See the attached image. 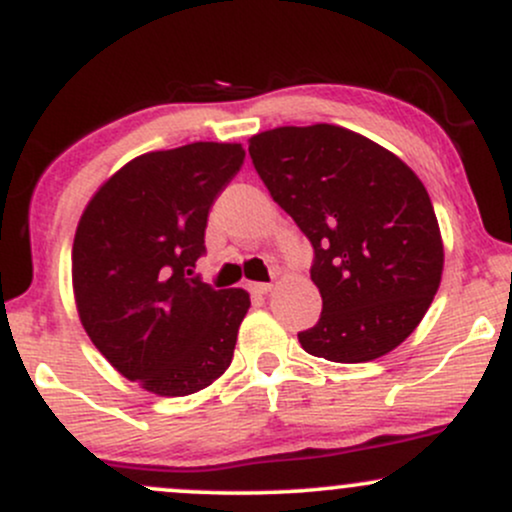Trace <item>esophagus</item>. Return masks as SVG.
Returning a JSON list of instances; mask_svg holds the SVG:
<instances>
[{"instance_id": "esophagus-1", "label": "esophagus", "mask_w": 512, "mask_h": 512, "mask_svg": "<svg viewBox=\"0 0 512 512\" xmlns=\"http://www.w3.org/2000/svg\"><path fill=\"white\" fill-rule=\"evenodd\" d=\"M272 289H274V286H272V284H264V281H260V284H252V286H250V291L257 293V296H267V293L272 291Z\"/></svg>"}]
</instances>
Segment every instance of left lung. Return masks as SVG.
I'll list each match as a JSON object with an SVG mask.
<instances>
[{
	"mask_svg": "<svg viewBox=\"0 0 512 512\" xmlns=\"http://www.w3.org/2000/svg\"><path fill=\"white\" fill-rule=\"evenodd\" d=\"M269 195L315 250L322 296L308 354L366 363L397 349L424 320L443 276L431 197L402 158L339 125L276 127L250 137Z\"/></svg>",
	"mask_w": 512,
	"mask_h": 512,
	"instance_id": "1",
	"label": "left lung"
}]
</instances>
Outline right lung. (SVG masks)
Masks as SVG:
<instances>
[{
	"label": "right lung",
	"instance_id": "add662e5",
	"mask_svg": "<svg viewBox=\"0 0 512 512\" xmlns=\"http://www.w3.org/2000/svg\"><path fill=\"white\" fill-rule=\"evenodd\" d=\"M240 144L149 151L86 204L72 248L79 320L117 373L185 397L226 373L250 293L190 279L211 204L243 166Z\"/></svg>",
	"mask_w": 512,
	"mask_h": 512
}]
</instances>
